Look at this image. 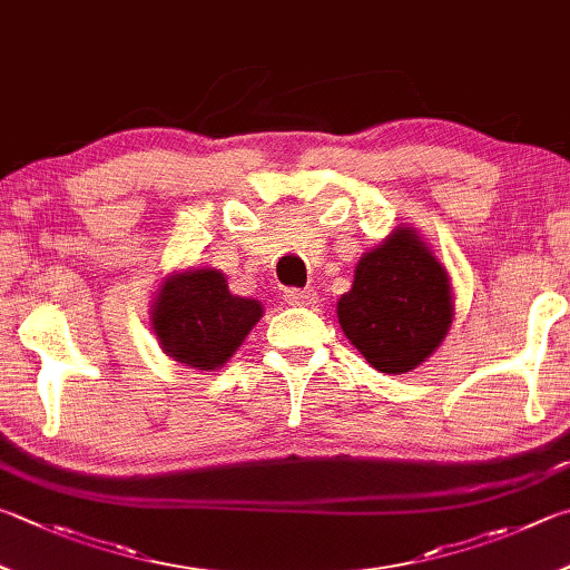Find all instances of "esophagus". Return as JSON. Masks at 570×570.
<instances>
[{
  "label": "esophagus",
  "instance_id": "esophagus-1",
  "mask_svg": "<svg viewBox=\"0 0 570 570\" xmlns=\"http://www.w3.org/2000/svg\"><path fill=\"white\" fill-rule=\"evenodd\" d=\"M284 298L292 306H314L318 302V294L316 288H286L284 292Z\"/></svg>",
  "mask_w": 570,
  "mask_h": 570
}]
</instances>
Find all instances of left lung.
Instances as JSON below:
<instances>
[{"mask_svg":"<svg viewBox=\"0 0 570 570\" xmlns=\"http://www.w3.org/2000/svg\"><path fill=\"white\" fill-rule=\"evenodd\" d=\"M338 324L381 374H406L446 338L451 278L411 226L393 229L358 258L354 284L336 304Z\"/></svg>","mask_w":570,"mask_h":570,"instance_id":"obj_1","label":"left lung"}]
</instances>
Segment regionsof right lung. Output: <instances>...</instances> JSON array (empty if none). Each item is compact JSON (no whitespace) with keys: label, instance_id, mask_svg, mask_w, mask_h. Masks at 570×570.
<instances>
[{"label":"right lung","instance_id":"1","mask_svg":"<svg viewBox=\"0 0 570 570\" xmlns=\"http://www.w3.org/2000/svg\"><path fill=\"white\" fill-rule=\"evenodd\" d=\"M256 298L229 292L219 268H184L164 278L151 304V328L164 354L199 371H214L234 356L256 321Z\"/></svg>","mask_w":570,"mask_h":570}]
</instances>
